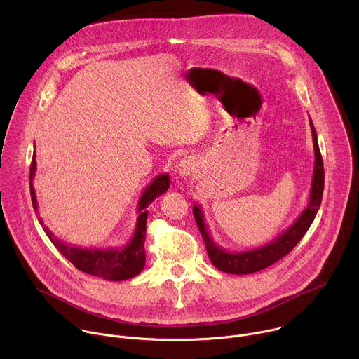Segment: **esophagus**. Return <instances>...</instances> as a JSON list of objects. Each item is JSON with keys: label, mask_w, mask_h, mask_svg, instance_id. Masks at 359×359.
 <instances>
[{"label": "esophagus", "mask_w": 359, "mask_h": 359, "mask_svg": "<svg viewBox=\"0 0 359 359\" xmlns=\"http://www.w3.org/2000/svg\"><path fill=\"white\" fill-rule=\"evenodd\" d=\"M196 169H197V163L191 156L183 158L177 165V172L182 177H189L191 173H194Z\"/></svg>", "instance_id": "obj_1"}]
</instances>
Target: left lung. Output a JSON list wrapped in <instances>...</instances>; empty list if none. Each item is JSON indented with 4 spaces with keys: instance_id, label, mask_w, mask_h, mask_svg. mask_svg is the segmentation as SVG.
<instances>
[{
    "instance_id": "left-lung-1",
    "label": "left lung",
    "mask_w": 359,
    "mask_h": 359,
    "mask_svg": "<svg viewBox=\"0 0 359 359\" xmlns=\"http://www.w3.org/2000/svg\"><path fill=\"white\" fill-rule=\"evenodd\" d=\"M310 126H311V133H313V143H314V172H313V180H311V190H310V198L306 208L301 212V215L297 217V220L281 234H278L274 240L269 241L267 244L257 247V248H251L245 251H229L223 247H220L213 237L210 236L206 222H204V215L201 208L197 203H194L193 206V215L197 223V227L203 236L204 244H206L208 254L213 263V266L229 274H251V273H257L260 270L267 269L269 266L274 264L280 259H283L284 255H287L295 245L297 243L304 237L306 230L310 229L313 224L317 212L321 206V200H323V191H324V165H323V158H321V151L318 146V137L317 132L314 129L313 121L310 119Z\"/></svg>"
}]
</instances>
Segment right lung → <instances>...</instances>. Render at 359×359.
Wrapping results in <instances>:
<instances>
[{
    "mask_svg": "<svg viewBox=\"0 0 359 359\" xmlns=\"http://www.w3.org/2000/svg\"><path fill=\"white\" fill-rule=\"evenodd\" d=\"M36 170V161L35 153L32 156L31 170H29V189H31V198L34 210L38 215V203L35 196V189L32 184L34 176ZM170 186V177L168 173L159 175L153 179L146 189L143 190L142 196L137 201V220L133 236L130 241L123 247L115 248H82L76 245H71L64 243L58 237H55L50 230L43 224L42 219L39 217L38 222L42 226L48 238L53 241V244L60 250L67 260H69L78 270L105 278L109 281H123L137 276L144 267V237H146V222H147V208L149 204L156 197L162 196L168 191Z\"/></svg>",
    "mask_w": 359,
    "mask_h": 359,
    "instance_id": "1",
    "label": "right lung"
}]
</instances>
